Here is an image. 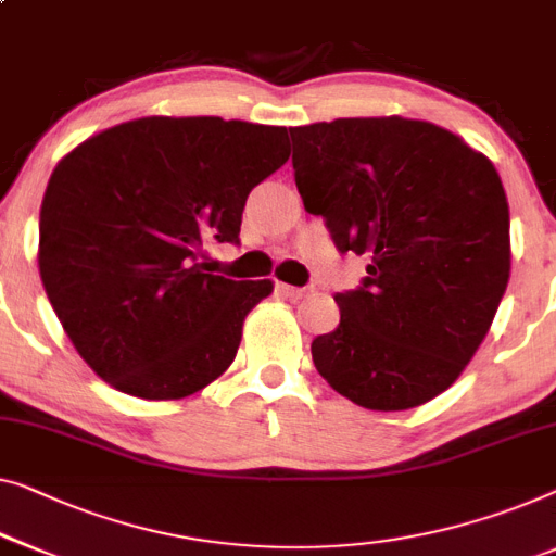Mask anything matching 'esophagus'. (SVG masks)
Masks as SVG:
<instances>
[{"instance_id":"34e87169","label":"esophagus","mask_w":556,"mask_h":556,"mask_svg":"<svg viewBox=\"0 0 556 556\" xmlns=\"http://www.w3.org/2000/svg\"><path fill=\"white\" fill-rule=\"evenodd\" d=\"M280 293H283L286 298H291V301H301V298H305L311 293V288H295V286H288V283H280Z\"/></svg>"}]
</instances>
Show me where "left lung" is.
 Returning a JSON list of instances; mask_svg holds the SVG:
<instances>
[{
    "label": "left lung",
    "mask_w": 556,
    "mask_h": 556,
    "mask_svg": "<svg viewBox=\"0 0 556 556\" xmlns=\"http://www.w3.org/2000/svg\"><path fill=\"white\" fill-rule=\"evenodd\" d=\"M305 211L341 253L368 255L338 293L341 324L311 343L341 396L371 412L421 406L479 351L509 283V203L484 152L444 127L343 117L291 127Z\"/></svg>",
    "instance_id": "8db88e82"
}]
</instances>
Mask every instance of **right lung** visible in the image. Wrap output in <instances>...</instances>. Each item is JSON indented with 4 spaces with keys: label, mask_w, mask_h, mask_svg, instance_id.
I'll return each instance as SVG.
<instances>
[{
    "label": "right lung",
    "mask_w": 556,
    "mask_h": 556,
    "mask_svg": "<svg viewBox=\"0 0 556 556\" xmlns=\"http://www.w3.org/2000/svg\"><path fill=\"white\" fill-rule=\"evenodd\" d=\"M291 155L286 127L152 115L64 155L39 211V278L85 364L112 389L175 401L236 358L273 280L215 276L255 185Z\"/></svg>",
    "instance_id": "1"
}]
</instances>
